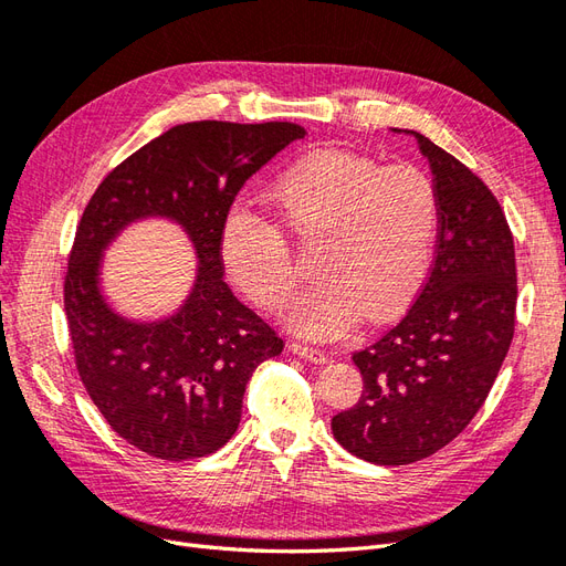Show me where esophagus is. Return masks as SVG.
<instances>
[{"label": "esophagus", "instance_id": "34e87169", "mask_svg": "<svg viewBox=\"0 0 566 566\" xmlns=\"http://www.w3.org/2000/svg\"><path fill=\"white\" fill-rule=\"evenodd\" d=\"M290 349H293L300 358H306V361H314V364H325V361H328V356H325L321 349L310 347V345H302V342H293V345H290Z\"/></svg>", "mask_w": 566, "mask_h": 566}]
</instances>
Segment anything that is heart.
<instances>
[{"mask_svg":"<svg viewBox=\"0 0 566 566\" xmlns=\"http://www.w3.org/2000/svg\"><path fill=\"white\" fill-rule=\"evenodd\" d=\"M281 221L316 243L321 281L295 300L290 325L310 337L345 333L364 316L387 321L416 300L430 273L439 193L416 165H380L356 153L321 148L273 184ZM221 260L238 290L264 312L293 295L300 271L283 229L250 205H233L221 227Z\"/></svg>","mask_w":566,"mask_h":566,"instance_id":"1","label":"heart"}]
</instances>
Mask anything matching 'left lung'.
Instances as JSON below:
<instances>
[{
	"mask_svg": "<svg viewBox=\"0 0 566 566\" xmlns=\"http://www.w3.org/2000/svg\"><path fill=\"white\" fill-rule=\"evenodd\" d=\"M418 139L439 193L437 252L408 314L354 364L364 394L333 434L375 465H408L453 441L484 406L515 335L517 264L505 212L470 167Z\"/></svg>",
	"mask_w": 566,
	"mask_h": 566,
	"instance_id": "obj_1",
	"label": "left lung"
}]
</instances>
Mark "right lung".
<instances>
[{
	"instance_id": "obj_1",
	"label": "right lung",
	"mask_w": 566,
	"mask_h": 566,
	"mask_svg": "<svg viewBox=\"0 0 566 566\" xmlns=\"http://www.w3.org/2000/svg\"><path fill=\"white\" fill-rule=\"evenodd\" d=\"M304 134L295 123L177 125L119 163L82 212L63 285L75 366L106 422L153 458L191 460L224 447L254 368L283 352L276 331L224 283L219 241L243 184ZM146 216L177 220L199 254L192 295L156 324L115 315L97 287L99 254Z\"/></svg>"
}]
</instances>
